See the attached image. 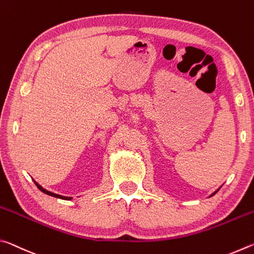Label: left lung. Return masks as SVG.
<instances>
[{"label": "left lung", "instance_id": "left-lung-1", "mask_svg": "<svg viewBox=\"0 0 254 254\" xmlns=\"http://www.w3.org/2000/svg\"><path fill=\"white\" fill-rule=\"evenodd\" d=\"M215 192H216V191H215ZM215 192H214V194H215ZM214 194H213V195H214Z\"/></svg>", "mask_w": 254, "mask_h": 254}]
</instances>
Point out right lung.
Returning <instances> with one entry per match:
<instances>
[{
	"instance_id": "add662e5",
	"label": "right lung",
	"mask_w": 254,
	"mask_h": 254,
	"mask_svg": "<svg viewBox=\"0 0 254 254\" xmlns=\"http://www.w3.org/2000/svg\"><path fill=\"white\" fill-rule=\"evenodd\" d=\"M34 184H36V186L40 189L41 191H44L45 194H47V195H50V196H54V197H57V198H62V199H70V197H65V196H60V195H57V194H54V192H51V191H48V190H46V189H44L42 188L39 184H37L36 182H34Z\"/></svg>"
}]
</instances>
